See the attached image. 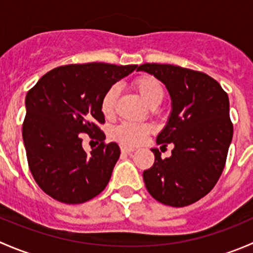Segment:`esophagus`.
I'll use <instances>...</instances> for the list:
<instances>
[{
    "label": "esophagus",
    "instance_id": "1",
    "mask_svg": "<svg viewBox=\"0 0 253 253\" xmlns=\"http://www.w3.org/2000/svg\"><path fill=\"white\" fill-rule=\"evenodd\" d=\"M134 150V148H129V147H125V145H122L121 147V152L122 153H126V154H129V153H132Z\"/></svg>",
    "mask_w": 253,
    "mask_h": 253
}]
</instances>
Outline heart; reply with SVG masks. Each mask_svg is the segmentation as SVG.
<instances>
[{
    "mask_svg": "<svg viewBox=\"0 0 253 253\" xmlns=\"http://www.w3.org/2000/svg\"><path fill=\"white\" fill-rule=\"evenodd\" d=\"M133 88L141 95L144 103L150 108L158 106L164 99V86L152 76H141L137 78L133 82ZM119 91V85L114 84L104 93L100 101V109L105 117H111L115 114V106H116ZM152 131L153 127L148 124L125 122L115 128L114 137L125 145H138Z\"/></svg>",
    "mask_w": 253,
    "mask_h": 253,
    "instance_id": "b5f03b06",
    "label": "heart"
}]
</instances>
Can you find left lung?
I'll use <instances>...</instances> for the list:
<instances>
[{"instance_id":"obj_1","label":"left lung","mask_w":253,"mask_h":253,"mask_svg":"<svg viewBox=\"0 0 253 253\" xmlns=\"http://www.w3.org/2000/svg\"><path fill=\"white\" fill-rule=\"evenodd\" d=\"M137 70L159 79L171 98V112L157 143H172L174 149L171 157L162 159L153 148L154 164L143 172L145 187L163 205H192L211 192L225 167L234 131L228 94L198 71L160 63H144Z\"/></svg>"}]
</instances>
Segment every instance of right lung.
Listing matches in <instances>:
<instances>
[{
	"label": "right lung",
	"mask_w": 253,
	"mask_h": 253,
	"mask_svg": "<svg viewBox=\"0 0 253 253\" xmlns=\"http://www.w3.org/2000/svg\"><path fill=\"white\" fill-rule=\"evenodd\" d=\"M136 68L103 62L61 66L27 93L22 133L28 164L39 187L56 201L84 203L109 183L120 148L103 142L100 101L111 85ZM81 133L96 135L101 144L86 153Z\"/></svg>",
	"instance_id": "right-lung-1"
}]
</instances>
